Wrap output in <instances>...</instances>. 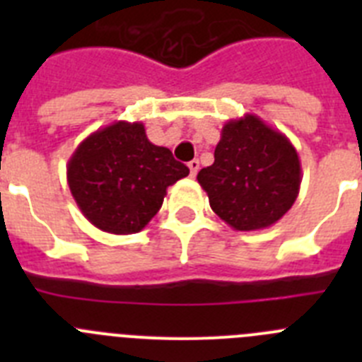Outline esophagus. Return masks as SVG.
<instances>
[{
	"label": "esophagus",
	"instance_id": "obj_1",
	"mask_svg": "<svg viewBox=\"0 0 362 362\" xmlns=\"http://www.w3.org/2000/svg\"><path fill=\"white\" fill-rule=\"evenodd\" d=\"M188 168H190V175L194 177V175L199 172V161H197V159H192V161L188 163Z\"/></svg>",
	"mask_w": 362,
	"mask_h": 362
}]
</instances>
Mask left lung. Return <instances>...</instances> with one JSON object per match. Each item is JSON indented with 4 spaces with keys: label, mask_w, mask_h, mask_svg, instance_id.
<instances>
[{
    "label": "left lung",
    "mask_w": 362,
    "mask_h": 362,
    "mask_svg": "<svg viewBox=\"0 0 362 362\" xmlns=\"http://www.w3.org/2000/svg\"><path fill=\"white\" fill-rule=\"evenodd\" d=\"M214 212L233 230L268 228L299 196L300 161L296 146L261 117L226 121L214 165L197 174Z\"/></svg>",
    "instance_id": "8db88e82"
}]
</instances>
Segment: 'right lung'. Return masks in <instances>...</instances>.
<instances>
[{
	"label": "right lung",
	"instance_id": "add662e5",
	"mask_svg": "<svg viewBox=\"0 0 362 362\" xmlns=\"http://www.w3.org/2000/svg\"><path fill=\"white\" fill-rule=\"evenodd\" d=\"M188 172L170 150L148 141L145 124L116 121L79 143L66 165V181L95 228L127 235L148 225L166 188Z\"/></svg>",
	"mask_w": 362,
	"mask_h": 362
}]
</instances>
